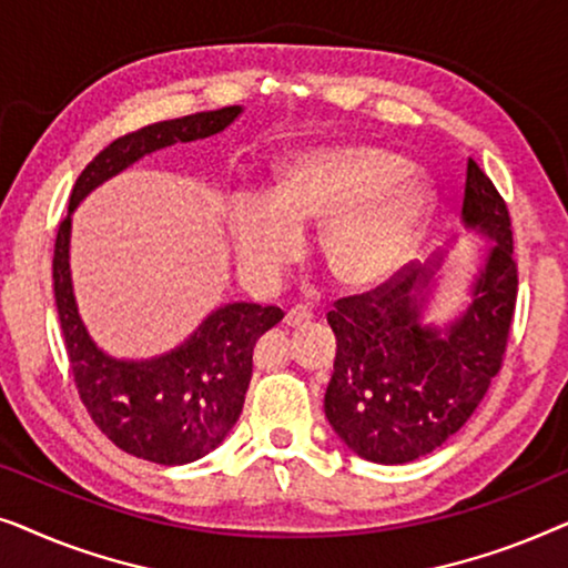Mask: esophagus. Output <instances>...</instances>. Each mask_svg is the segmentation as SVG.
I'll return each mask as SVG.
<instances>
[{
  "label": "esophagus",
  "instance_id": "obj_1",
  "mask_svg": "<svg viewBox=\"0 0 568 568\" xmlns=\"http://www.w3.org/2000/svg\"><path fill=\"white\" fill-rule=\"evenodd\" d=\"M310 321H313V313L305 307H292L290 313L284 315V325L286 328H300V325H307Z\"/></svg>",
  "mask_w": 568,
  "mask_h": 568
}]
</instances>
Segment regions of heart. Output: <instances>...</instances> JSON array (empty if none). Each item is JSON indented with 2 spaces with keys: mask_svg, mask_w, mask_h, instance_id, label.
I'll return each mask as SVG.
<instances>
[{
  "mask_svg": "<svg viewBox=\"0 0 568 568\" xmlns=\"http://www.w3.org/2000/svg\"><path fill=\"white\" fill-rule=\"evenodd\" d=\"M437 209V189L406 154L367 142L305 146L278 162L271 193L230 204L237 266L274 284L300 258L302 227L323 224L317 255L341 290L364 292L398 271Z\"/></svg>",
  "mask_w": 568,
  "mask_h": 568,
  "instance_id": "b5f03b06",
  "label": "heart"
}]
</instances>
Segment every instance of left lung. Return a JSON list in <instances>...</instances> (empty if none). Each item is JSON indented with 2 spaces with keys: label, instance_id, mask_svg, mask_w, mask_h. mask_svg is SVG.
<instances>
[{
  "label": "left lung",
  "instance_id": "obj_1",
  "mask_svg": "<svg viewBox=\"0 0 568 568\" xmlns=\"http://www.w3.org/2000/svg\"><path fill=\"white\" fill-rule=\"evenodd\" d=\"M463 227L486 240L465 300L445 321H426L453 243L372 294L338 300L328 323L336 359L325 418L364 460L403 465L445 445L484 400L501 367L517 300L509 212L468 160Z\"/></svg>",
  "mask_w": 568,
  "mask_h": 568
}]
</instances>
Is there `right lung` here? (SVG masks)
Returning <instances> with one entry per match:
<instances>
[{"label":"right lung","mask_w":568,"mask_h":568,"mask_svg":"<svg viewBox=\"0 0 568 568\" xmlns=\"http://www.w3.org/2000/svg\"><path fill=\"white\" fill-rule=\"evenodd\" d=\"M243 105L201 111L152 123L115 139L77 178L69 214L53 251V294L80 398L100 432L123 453L160 465H185L216 449L243 414L253 375V348L282 321L278 307L230 302L209 313L199 328L165 354L121 359L108 354L77 307L72 263L74 209L105 181L165 146L209 139L232 126Z\"/></svg>","instance_id":"right-lung-1"}]
</instances>
